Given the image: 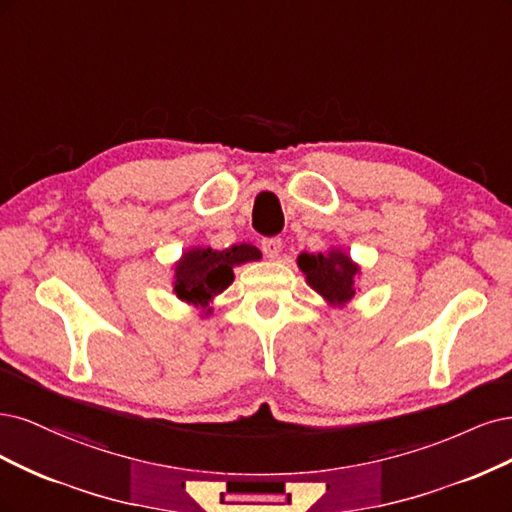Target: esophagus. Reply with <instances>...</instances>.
I'll list each match as a JSON object with an SVG mask.
<instances>
[{
    "label": "esophagus",
    "mask_w": 512,
    "mask_h": 512,
    "mask_svg": "<svg viewBox=\"0 0 512 512\" xmlns=\"http://www.w3.org/2000/svg\"><path fill=\"white\" fill-rule=\"evenodd\" d=\"M280 249H283V240H280L278 236H272V238H263L261 240V251L266 253V257L270 259H276Z\"/></svg>",
    "instance_id": "obj_1"
}]
</instances>
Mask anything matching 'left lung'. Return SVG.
I'll return each mask as SVG.
<instances>
[{
    "label": "left lung",
    "instance_id": "8db88e82",
    "mask_svg": "<svg viewBox=\"0 0 512 512\" xmlns=\"http://www.w3.org/2000/svg\"><path fill=\"white\" fill-rule=\"evenodd\" d=\"M298 263L306 274L308 285L319 291L329 304H344L355 295L353 278L357 274V266L340 251H332L329 255L302 253Z\"/></svg>",
    "mask_w": 512,
    "mask_h": 512
}]
</instances>
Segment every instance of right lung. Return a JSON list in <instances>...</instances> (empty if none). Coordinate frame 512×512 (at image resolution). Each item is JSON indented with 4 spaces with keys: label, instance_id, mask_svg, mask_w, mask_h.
Returning a JSON list of instances; mask_svg holds the SVG:
<instances>
[{
    "label": "right lung",
    "instance_id": "add662e5",
    "mask_svg": "<svg viewBox=\"0 0 512 512\" xmlns=\"http://www.w3.org/2000/svg\"><path fill=\"white\" fill-rule=\"evenodd\" d=\"M253 244H234L225 251L193 249L183 255L174 274V291L183 302L206 306L214 295L232 285L234 266L259 259Z\"/></svg>",
    "mask_w": 512,
    "mask_h": 512
}]
</instances>
